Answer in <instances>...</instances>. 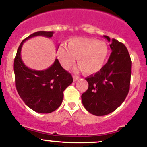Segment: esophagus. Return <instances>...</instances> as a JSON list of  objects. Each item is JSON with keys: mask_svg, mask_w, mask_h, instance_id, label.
Returning a JSON list of instances; mask_svg holds the SVG:
<instances>
[{"mask_svg": "<svg viewBox=\"0 0 147 147\" xmlns=\"http://www.w3.org/2000/svg\"><path fill=\"white\" fill-rule=\"evenodd\" d=\"M78 79H80L79 77H78V76H75V75H74V76H73V80H74V82H75V81H77Z\"/></svg>", "mask_w": 147, "mask_h": 147, "instance_id": "34e87169", "label": "esophagus"}]
</instances>
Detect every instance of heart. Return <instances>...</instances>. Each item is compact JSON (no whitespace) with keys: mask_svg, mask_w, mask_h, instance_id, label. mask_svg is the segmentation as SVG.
Returning a JSON list of instances; mask_svg holds the SVG:
<instances>
[{"mask_svg":"<svg viewBox=\"0 0 147 147\" xmlns=\"http://www.w3.org/2000/svg\"><path fill=\"white\" fill-rule=\"evenodd\" d=\"M108 54L106 45L102 41L87 37L70 39L68 47L61 45L57 55L61 65L68 69L75 63V57L80 68L86 74H93L102 68Z\"/></svg>","mask_w":147,"mask_h":147,"instance_id":"obj_1","label":"heart"}]
</instances>
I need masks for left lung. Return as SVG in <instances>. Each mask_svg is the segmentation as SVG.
<instances>
[{"mask_svg":"<svg viewBox=\"0 0 147 147\" xmlns=\"http://www.w3.org/2000/svg\"><path fill=\"white\" fill-rule=\"evenodd\" d=\"M103 36L111 42V53L100 71L85 78L88 89L81 96L85 109L98 116L109 114L121 105L129 92L131 76L127 48L116 39Z\"/></svg>","mask_w":147,"mask_h":147,"instance_id":"left-lung-1","label":"left lung"}]
</instances>
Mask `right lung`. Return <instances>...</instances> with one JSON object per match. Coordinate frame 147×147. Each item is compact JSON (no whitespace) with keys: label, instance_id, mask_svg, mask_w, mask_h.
Listing matches in <instances>:
<instances>
[{"label":"right lung","instance_id":"obj_1","mask_svg":"<svg viewBox=\"0 0 147 147\" xmlns=\"http://www.w3.org/2000/svg\"><path fill=\"white\" fill-rule=\"evenodd\" d=\"M54 31H37L24 39L19 45L14 59L13 69L17 92L26 105L40 113L55 111L62 104L63 92L73 79L69 72L62 68L57 59L45 70H34L27 67L21 57L24 42L36 36L51 38Z\"/></svg>","mask_w":147,"mask_h":147}]
</instances>
